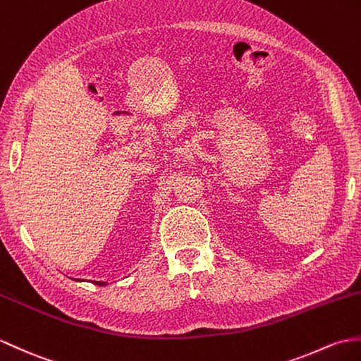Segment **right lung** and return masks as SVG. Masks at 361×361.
<instances>
[{"label": "right lung", "mask_w": 361, "mask_h": 361, "mask_svg": "<svg viewBox=\"0 0 361 361\" xmlns=\"http://www.w3.org/2000/svg\"><path fill=\"white\" fill-rule=\"evenodd\" d=\"M92 283H94V284H98V286H106V281H92Z\"/></svg>", "instance_id": "1"}]
</instances>
